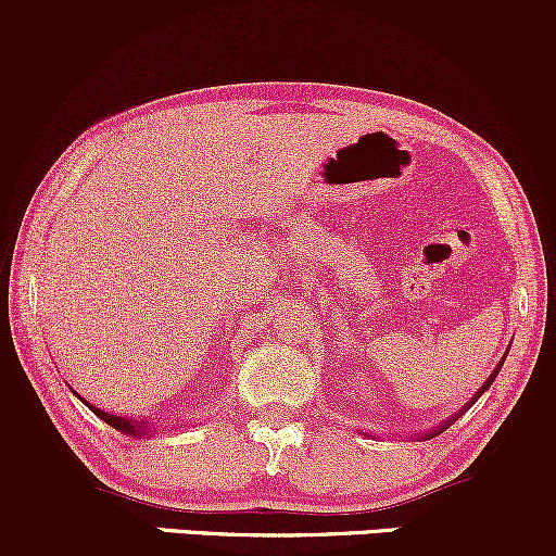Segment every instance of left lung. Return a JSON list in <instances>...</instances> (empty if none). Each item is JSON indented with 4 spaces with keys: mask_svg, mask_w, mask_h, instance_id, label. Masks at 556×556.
<instances>
[{
    "mask_svg": "<svg viewBox=\"0 0 556 556\" xmlns=\"http://www.w3.org/2000/svg\"><path fill=\"white\" fill-rule=\"evenodd\" d=\"M504 358H507V355H504ZM502 363H504V361H500V366H496V368H494V371H491V374H489V379H486V381H483V387H481V389H478V392L473 394V397H470V402H468V405H465V407H463V410H460V413H465V410H468V407H470V405H473V402H476L478 397H481V394H483V392H486V389H489L491 384H494V379H496V374H500ZM460 413H457V416H460ZM457 416H455V418H450V420H444V424H439V426H437V429H433V431H429V437H426V439L437 437V433H442V431H446V429H450V426H452V424H455V420H457Z\"/></svg>",
    "mask_w": 556,
    "mask_h": 556,
    "instance_id": "1",
    "label": "left lung"
}]
</instances>
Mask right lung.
I'll return each instance as SVG.
<instances>
[{"instance_id": "add662e5", "label": "right lung", "mask_w": 556, "mask_h": 556, "mask_svg": "<svg viewBox=\"0 0 556 556\" xmlns=\"http://www.w3.org/2000/svg\"><path fill=\"white\" fill-rule=\"evenodd\" d=\"M70 389H73V387H70ZM73 394H78V392H75V389H73ZM78 400H83L80 394H78ZM83 405L91 407V413H96V416L104 420V424H110L112 429H117L119 433H127V437H149L151 429H154V426H151L149 420H138V418H127V416H114V413L99 410V407L91 405V402H86V400H83Z\"/></svg>"}]
</instances>
